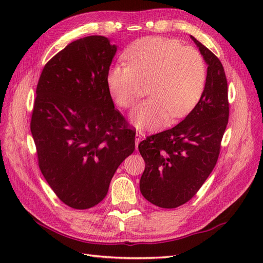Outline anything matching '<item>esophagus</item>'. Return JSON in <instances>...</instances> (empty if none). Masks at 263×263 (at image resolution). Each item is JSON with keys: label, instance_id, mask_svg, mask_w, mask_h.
Returning a JSON list of instances; mask_svg holds the SVG:
<instances>
[{"label": "esophagus", "instance_id": "1", "mask_svg": "<svg viewBox=\"0 0 263 263\" xmlns=\"http://www.w3.org/2000/svg\"><path fill=\"white\" fill-rule=\"evenodd\" d=\"M141 138H142V135L140 133H136V138H135V144H136V148L138 147L139 142L141 141Z\"/></svg>", "mask_w": 263, "mask_h": 263}]
</instances>
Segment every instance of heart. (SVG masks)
<instances>
[{"mask_svg":"<svg viewBox=\"0 0 263 263\" xmlns=\"http://www.w3.org/2000/svg\"><path fill=\"white\" fill-rule=\"evenodd\" d=\"M106 74L108 91L119 106L129 107L149 84L151 98L134 108L130 121L140 130H156L171 118L191 112L204 91L208 70L202 54L179 42L146 37L125 52Z\"/></svg>","mask_w":263,"mask_h":263,"instance_id":"b5f03b06","label":"heart"}]
</instances>
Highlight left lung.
I'll use <instances>...</instances> for the list:
<instances>
[{"label": "left lung", "instance_id": "left-lung-1", "mask_svg": "<svg viewBox=\"0 0 263 263\" xmlns=\"http://www.w3.org/2000/svg\"><path fill=\"white\" fill-rule=\"evenodd\" d=\"M208 65L204 91L195 107L173 128L138 145L145 160L139 187L147 201L176 209L192 198L217 162L229 116L227 79L221 62L191 36Z\"/></svg>", "mask_w": 263, "mask_h": 263}]
</instances>
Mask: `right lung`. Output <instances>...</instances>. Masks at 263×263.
Instances as JSON below:
<instances>
[{
  "mask_svg": "<svg viewBox=\"0 0 263 263\" xmlns=\"http://www.w3.org/2000/svg\"><path fill=\"white\" fill-rule=\"evenodd\" d=\"M117 51L104 36L69 44L43 69L30 130L44 178L76 210L99 204L135 150V133L114 107L106 74Z\"/></svg>",
  "mask_w": 263,
  "mask_h": 263,
  "instance_id": "add662e5",
  "label": "right lung"
}]
</instances>
